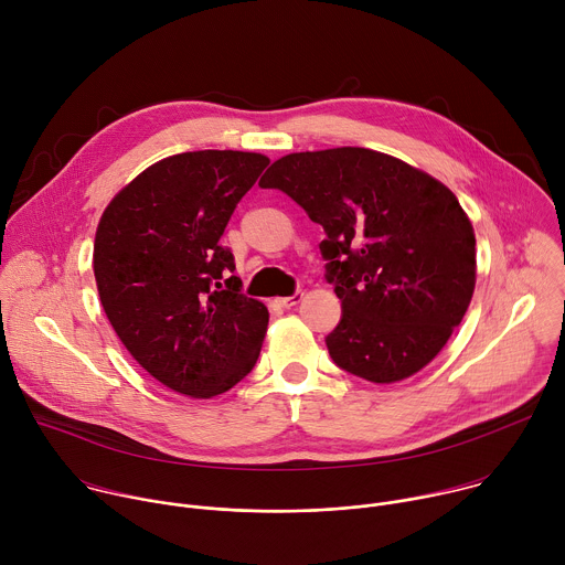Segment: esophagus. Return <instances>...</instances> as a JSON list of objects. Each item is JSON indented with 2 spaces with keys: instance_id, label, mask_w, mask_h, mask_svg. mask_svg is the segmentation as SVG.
<instances>
[{
  "instance_id": "1",
  "label": "esophagus",
  "mask_w": 565,
  "mask_h": 565,
  "mask_svg": "<svg viewBox=\"0 0 565 565\" xmlns=\"http://www.w3.org/2000/svg\"><path fill=\"white\" fill-rule=\"evenodd\" d=\"M301 297H303V292H295L292 297H279V299H275L281 308H290V306H297L299 301H301Z\"/></svg>"
}]
</instances>
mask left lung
Returning <instances> with one entry per match:
<instances>
[{
    "label": "left lung",
    "instance_id": "obj_1",
    "mask_svg": "<svg viewBox=\"0 0 565 565\" xmlns=\"http://www.w3.org/2000/svg\"><path fill=\"white\" fill-rule=\"evenodd\" d=\"M259 185L286 192L327 232L319 248L344 308L327 338L333 362L375 384L425 369L476 286V236L456 194L364 147L281 156Z\"/></svg>",
    "mask_w": 565,
    "mask_h": 565
}]
</instances>
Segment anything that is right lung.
I'll return each instance as SVG.
<instances>
[{
    "label": "right lung",
    "mask_w": 565,
    "mask_h": 565,
    "mask_svg": "<svg viewBox=\"0 0 565 565\" xmlns=\"http://www.w3.org/2000/svg\"><path fill=\"white\" fill-rule=\"evenodd\" d=\"M268 163L232 149L168 156L100 216L94 275L107 319L131 358L177 393L221 395L259 358L268 308L241 295L221 236Z\"/></svg>",
    "instance_id": "1"
}]
</instances>
